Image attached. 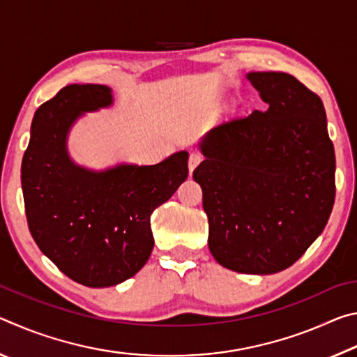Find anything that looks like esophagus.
I'll list each match as a JSON object with an SVG mask.
<instances>
[{
	"instance_id": "1",
	"label": "esophagus",
	"mask_w": 357,
	"mask_h": 357,
	"mask_svg": "<svg viewBox=\"0 0 357 357\" xmlns=\"http://www.w3.org/2000/svg\"><path fill=\"white\" fill-rule=\"evenodd\" d=\"M200 162H202V154L200 153H197V151L190 153V155H189V170H190V173L193 172V168L200 164Z\"/></svg>"
}]
</instances>
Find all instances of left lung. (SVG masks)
Masks as SVG:
<instances>
[{
    "label": "left lung",
    "mask_w": 357,
    "mask_h": 357,
    "mask_svg": "<svg viewBox=\"0 0 357 357\" xmlns=\"http://www.w3.org/2000/svg\"><path fill=\"white\" fill-rule=\"evenodd\" d=\"M247 78L268 108L209 130L193 179L215 261L264 275L289 268L321 234L335 200V153L318 94L285 72Z\"/></svg>",
    "instance_id": "obj_1"
}]
</instances>
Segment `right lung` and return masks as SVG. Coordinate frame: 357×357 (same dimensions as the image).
I'll list each match as a JSON object with an SVG mask.
<instances>
[{"label": "right lung", "mask_w": 357, "mask_h": 357, "mask_svg": "<svg viewBox=\"0 0 357 357\" xmlns=\"http://www.w3.org/2000/svg\"><path fill=\"white\" fill-rule=\"evenodd\" d=\"M104 84H68L34 113L22 160L31 236L44 255L84 287H113L135 275L153 252L151 214L187 179L189 153L155 165L86 170L68 154V134L84 112L112 105Z\"/></svg>", "instance_id": "obj_1"}]
</instances>
